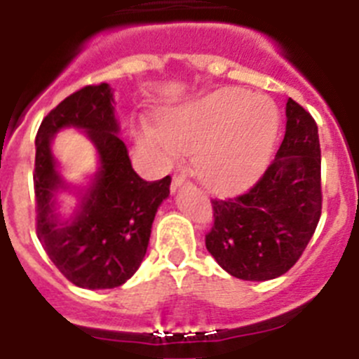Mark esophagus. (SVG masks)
I'll return each instance as SVG.
<instances>
[{"mask_svg": "<svg viewBox=\"0 0 359 359\" xmlns=\"http://www.w3.org/2000/svg\"><path fill=\"white\" fill-rule=\"evenodd\" d=\"M187 183H190L189 177H187L185 170H182V172H177V174H174V176H172V183H170V189L177 190L180 187L187 185Z\"/></svg>", "mask_w": 359, "mask_h": 359, "instance_id": "34e87169", "label": "esophagus"}]
</instances>
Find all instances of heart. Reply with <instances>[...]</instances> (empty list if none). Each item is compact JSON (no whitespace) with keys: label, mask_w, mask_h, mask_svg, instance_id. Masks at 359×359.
Returning a JSON list of instances; mask_svg holds the SVG:
<instances>
[{"label":"heart","mask_w":359,"mask_h":359,"mask_svg":"<svg viewBox=\"0 0 359 359\" xmlns=\"http://www.w3.org/2000/svg\"><path fill=\"white\" fill-rule=\"evenodd\" d=\"M277 131L278 111L269 98L228 88L172 109L163 129L142 126L138 142L161 158L198 149L203 182L215 190H236L264 169Z\"/></svg>","instance_id":"obj_1"}]
</instances>
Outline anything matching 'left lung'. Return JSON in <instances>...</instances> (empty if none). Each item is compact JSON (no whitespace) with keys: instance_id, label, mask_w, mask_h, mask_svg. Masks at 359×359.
Masks as SVG:
<instances>
[{"instance_id":"1","label":"left lung","mask_w":359,"mask_h":359,"mask_svg":"<svg viewBox=\"0 0 359 359\" xmlns=\"http://www.w3.org/2000/svg\"><path fill=\"white\" fill-rule=\"evenodd\" d=\"M286 135L257 183L228 199H212L205 236L217 264L241 280H269L294 266L322 215V156L315 118L290 98Z\"/></svg>"}]
</instances>
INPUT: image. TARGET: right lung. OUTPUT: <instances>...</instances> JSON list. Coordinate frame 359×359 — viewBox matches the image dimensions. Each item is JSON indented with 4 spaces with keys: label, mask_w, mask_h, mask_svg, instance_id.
Masks as SVG:
<instances>
[{
    "label": "right lung",
    "mask_w": 359,
    "mask_h": 359,
    "mask_svg": "<svg viewBox=\"0 0 359 359\" xmlns=\"http://www.w3.org/2000/svg\"><path fill=\"white\" fill-rule=\"evenodd\" d=\"M113 93L106 82L84 86L44 116L36 136V231L50 261L72 284L111 290L133 277L144 261L158 207L169 196L170 176L145 182L133 170L118 138ZM62 127L84 128L97 147L101 169L69 222L53 212L64 182L55 170L51 138Z\"/></svg>",
    "instance_id": "1"
}]
</instances>
